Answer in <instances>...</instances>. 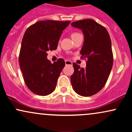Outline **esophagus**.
Returning a JSON list of instances; mask_svg holds the SVG:
<instances>
[{
	"label": "esophagus",
	"mask_w": 132,
	"mask_h": 132,
	"mask_svg": "<svg viewBox=\"0 0 132 132\" xmlns=\"http://www.w3.org/2000/svg\"><path fill=\"white\" fill-rule=\"evenodd\" d=\"M65 64H66V65H72V63L70 61H68V60H66L65 61Z\"/></svg>",
	"instance_id": "34e87169"
}]
</instances>
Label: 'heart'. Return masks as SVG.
<instances>
[{
    "label": "heart",
    "instance_id": "b5f03b06",
    "mask_svg": "<svg viewBox=\"0 0 132 132\" xmlns=\"http://www.w3.org/2000/svg\"><path fill=\"white\" fill-rule=\"evenodd\" d=\"M78 34H79V33H72V34H71V38L74 37H75V36L77 35H78Z\"/></svg>",
    "mask_w": 132,
    "mask_h": 132
}]
</instances>
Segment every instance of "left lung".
I'll list each match as a JSON object with an SVG mask.
<instances>
[{
    "mask_svg": "<svg viewBox=\"0 0 132 132\" xmlns=\"http://www.w3.org/2000/svg\"><path fill=\"white\" fill-rule=\"evenodd\" d=\"M71 26L82 31L84 40L80 53L87 59L85 68L72 64L75 72L71 76V84L78 94L91 96L104 87L112 68L111 40L105 27L94 20L76 21Z\"/></svg>",
    "mask_w": 132,
    "mask_h": 132,
    "instance_id": "1",
    "label": "left lung"
}]
</instances>
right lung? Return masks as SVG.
I'll return each mask as SVG.
<instances>
[{
	"instance_id": "right-lung-1",
	"label": "right lung",
	"mask_w": 132,
	"mask_h": 132,
	"mask_svg": "<svg viewBox=\"0 0 132 132\" xmlns=\"http://www.w3.org/2000/svg\"><path fill=\"white\" fill-rule=\"evenodd\" d=\"M70 21H39L28 27L23 37L19 63L28 88L39 95L54 90L57 79L65 66L63 59L51 63L47 51L55 50L63 31Z\"/></svg>"
}]
</instances>
